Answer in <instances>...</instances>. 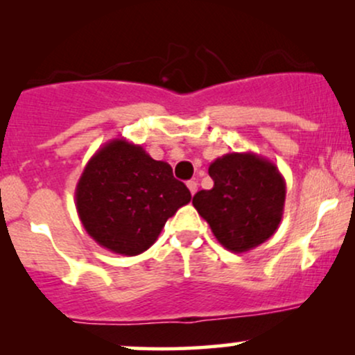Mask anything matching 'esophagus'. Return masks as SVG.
Here are the masks:
<instances>
[{
  "mask_svg": "<svg viewBox=\"0 0 355 355\" xmlns=\"http://www.w3.org/2000/svg\"><path fill=\"white\" fill-rule=\"evenodd\" d=\"M187 187H189V190H190V193H191V195L197 193V190H198V183H197V182H195V180H190L189 183H187Z\"/></svg>",
  "mask_w": 355,
  "mask_h": 355,
  "instance_id": "esophagus-1",
  "label": "esophagus"
}]
</instances>
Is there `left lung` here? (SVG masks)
<instances>
[{
	"instance_id": "left-lung-1",
	"label": "left lung",
	"mask_w": 355,
	"mask_h": 355,
	"mask_svg": "<svg viewBox=\"0 0 355 355\" xmlns=\"http://www.w3.org/2000/svg\"><path fill=\"white\" fill-rule=\"evenodd\" d=\"M209 175L214 189L200 190L191 203L220 245L243 254L275 234L287 193L275 164L254 152H232L215 158Z\"/></svg>"
}]
</instances>
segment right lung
<instances>
[{
    "instance_id": "add662e5",
    "label": "right lung",
    "mask_w": 355,
    "mask_h": 355,
    "mask_svg": "<svg viewBox=\"0 0 355 355\" xmlns=\"http://www.w3.org/2000/svg\"><path fill=\"white\" fill-rule=\"evenodd\" d=\"M191 200L185 183L166 162L144 146L115 138L88 160L75 190V205L87 234L113 254H144L166 220Z\"/></svg>"
}]
</instances>
